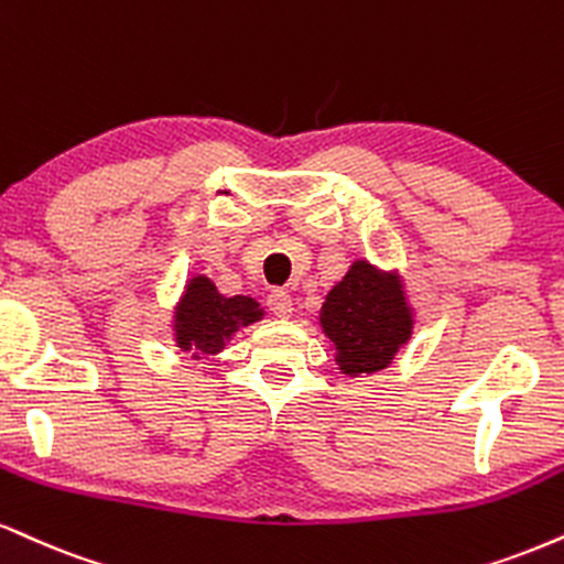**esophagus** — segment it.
Returning a JSON list of instances; mask_svg holds the SVG:
<instances>
[{
  "label": "esophagus",
  "mask_w": 564,
  "mask_h": 564,
  "mask_svg": "<svg viewBox=\"0 0 564 564\" xmlns=\"http://www.w3.org/2000/svg\"><path fill=\"white\" fill-rule=\"evenodd\" d=\"M268 310L273 312L275 317H289L294 312V300L286 294V291L275 289L268 294Z\"/></svg>",
  "instance_id": "obj_1"
}]
</instances>
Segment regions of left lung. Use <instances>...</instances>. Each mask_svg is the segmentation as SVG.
I'll return each mask as SVG.
<instances>
[{
    "instance_id": "obj_1",
    "label": "left lung",
    "mask_w": 564,
    "mask_h": 564,
    "mask_svg": "<svg viewBox=\"0 0 564 564\" xmlns=\"http://www.w3.org/2000/svg\"><path fill=\"white\" fill-rule=\"evenodd\" d=\"M321 330L330 341L341 376H372L389 368L415 330V307L399 270L355 260L325 294Z\"/></svg>"
}]
</instances>
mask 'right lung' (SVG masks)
Here are the masks:
<instances>
[{
    "label": "right lung",
    "mask_w": 564,
    "mask_h": 564,
    "mask_svg": "<svg viewBox=\"0 0 564 564\" xmlns=\"http://www.w3.org/2000/svg\"><path fill=\"white\" fill-rule=\"evenodd\" d=\"M262 317L264 310L252 296H223L213 278L192 275L173 307V341L183 355L207 359L226 349L241 328Z\"/></svg>",
    "instance_id": "add662e5"
}]
</instances>
